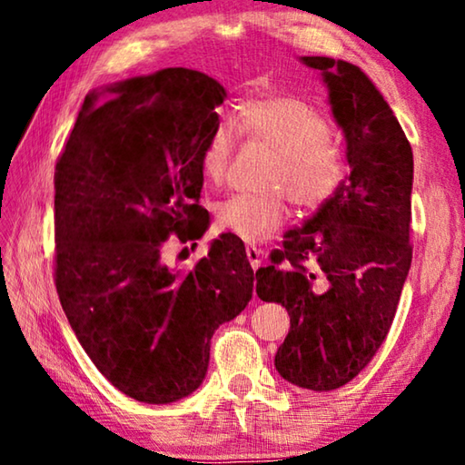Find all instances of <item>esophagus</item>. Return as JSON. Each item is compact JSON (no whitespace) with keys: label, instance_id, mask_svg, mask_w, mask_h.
<instances>
[{"label":"esophagus","instance_id":"34e87169","mask_svg":"<svg viewBox=\"0 0 465 465\" xmlns=\"http://www.w3.org/2000/svg\"><path fill=\"white\" fill-rule=\"evenodd\" d=\"M246 256H248L252 269H254V271L261 269V264H262V250H258L254 246H248L246 248Z\"/></svg>","mask_w":465,"mask_h":465}]
</instances>
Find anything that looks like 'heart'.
<instances>
[{"instance_id":"b5f03b06","label":"heart","mask_w":465,"mask_h":465,"mask_svg":"<svg viewBox=\"0 0 465 465\" xmlns=\"http://www.w3.org/2000/svg\"><path fill=\"white\" fill-rule=\"evenodd\" d=\"M238 129L277 152V162L266 176V188H279L299 209L312 211L328 203L344 183L346 157L330 141V124L308 102L291 96L252 100L238 110ZM233 133L219 124L201 155L203 176L222 184L232 160ZM279 191L235 194L219 203L217 225L256 243L277 233L287 219V204Z\"/></svg>"}]
</instances>
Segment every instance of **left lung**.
I'll use <instances>...</instances> for the list:
<instances>
[{"label":"left lung","mask_w":465,"mask_h":465,"mask_svg":"<svg viewBox=\"0 0 465 465\" xmlns=\"http://www.w3.org/2000/svg\"><path fill=\"white\" fill-rule=\"evenodd\" d=\"M299 61L322 74L351 172L256 271V293L289 312V334L274 355L282 380L330 391L363 371L396 316L412 262L414 162L390 104L357 65Z\"/></svg>","instance_id":"1"}]
</instances>
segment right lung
I'll return each instance as SVG.
<instances>
[{
	"label": "right lung",
	"instance_id": "add662e5",
	"mask_svg": "<svg viewBox=\"0 0 465 465\" xmlns=\"http://www.w3.org/2000/svg\"><path fill=\"white\" fill-rule=\"evenodd\" d=\"M225 98L213 77L184 67L90 92L54 168L61 308L98 371L137 402L199 388L211 336L252 299L254 271L232 233L188 271L162 261L172 233L207 232L196 227L201 155Z\"/></svg>",
	"mask_w": 465,
	"mask_h": 465
}]
</instances>
